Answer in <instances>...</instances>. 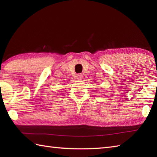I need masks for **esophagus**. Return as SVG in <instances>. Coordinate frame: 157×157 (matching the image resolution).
Returning <instances> with one entry per match:
<instances>
[{
  "label": "esophagus",
  "mask_w": 157,
  "mask_h": 157,
  "mask_svg": "<svg viewBox=\"0 0 157 157\" xmlns=\"http://www.w3.org/2000/svg\"><path fill=\"white\" fill-rule=\"evenodd\" d=\"M76 77H77V79H79V80H81V79H82V78H83V76H82L81 73H79V74L77 75Z\"/></svg>",
  "instance_id": "obj_1"
}]
</instances>
